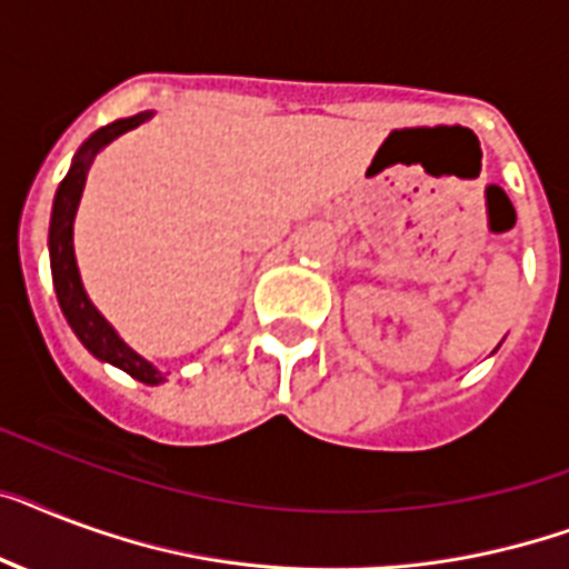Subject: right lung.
<instances>
[{
	"label": "right lung",
	"instance_id": "add662e5",
	"mask_svg": "<svg viewBox=\"0 0 569 569\" xmlns=\"http://www.w3.org/2000/svg\"><path fill=\"white\" fill-rule=\"evenodd\" d=\"M154 117V110H142L137 117H124L117 122L104 124L96 133H90L81 149L72 157V166H69L67 178L60 180L58 192H54L52 204V221H49V262H52V283L54 295H58L60 312L67 318V325L72 327V332L78 336V341L90 350L92 357L99 362H108L119 371L131 373L133 380L146 382V386H160L166 380L163 371L154 368L146 357H140L137 350L128 345L117 332V327L110 325L108 318L101 316L96 303L90 300L84 289V280H81V271H78L76 260V242H72V230H76V212L81 204V196H84L87 172H90L92 160L104 146L122 137V133L133 131L137 124L149 122Z\"/></svg>",
	"mask_w": 569,
	"mask_h": 569
}]
</instances>
